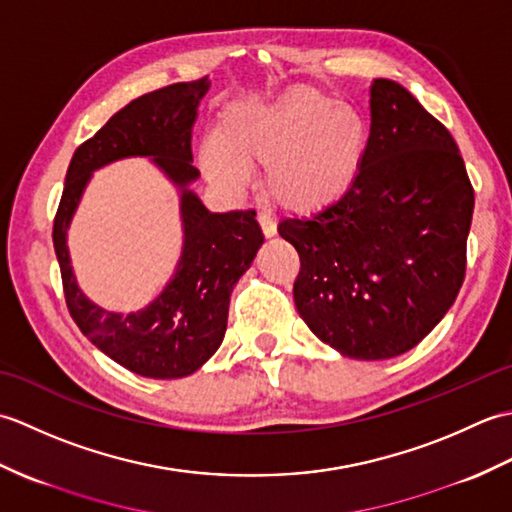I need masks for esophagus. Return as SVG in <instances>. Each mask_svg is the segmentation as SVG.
I'll list each match as a JSON object with an SVG mask.
<instances>
[{
	"mask_svg": "<svg viewBox=\"0 0 512 512\" xmlns=\"http://www.w3.org/2000/svg\"><path fill=\"white\" fill-rule=\"evenodd\" d=\"M257 222L259 226H262V231L266 237H275L277 235V222L273 220V215H270L268 211H259L257 213Z\"/></svg>",
	"mask_w": 512,
	"mask_h": 512,
	"instance_id": "esophagus-1",
	"label": "esophagus"
}]
</instances>
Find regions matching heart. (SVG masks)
<instances>
[{
    "label": "heart",
    "mask_w": 512,
    "mask_h": 512,
    "mask_svg": "<svg viewBox=\"0 0 512 512\" xmlns=\"http://www.w3.org/2000/svg\"><path fill=\"white\" fill-rule=\"evenodd\" d=\"M367 149L369 127L356 107L301 85L266 103L228 105L217 134L202 140L200 167L228 193L244 191L250 169L266 167L268 198L312 215L356 187Z\"/></svg>",
    "instance_id": "obj_1"
}]
</instances>
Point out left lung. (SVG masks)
Instances as JSON below:
<instances>
[{"label":"left lung","instance_id":"left-lung-1","mask_svg":"<svg viewBox=\"0 0 512 512\" xmlns=\"http://www.w3.org/2000/svg\"><path fill=\"white\" fill-rule=\"evenodd\" d=\"M369 149L356 187L308 220L279 222L297 248L295 306L345 358L409 352L462 288L475 195L449 129L407 88H369Z\"/></svg>","mask_w":512,"mask_h":512}]
</instances>
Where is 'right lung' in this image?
Here are the masks:
<instances>
[{
  "instance_id": "obj_1",
  "label": "right lung",
  "mask_w": 512,
  "mask_h": 512,
  "mask_svg": "<svg viewBox=\"0 0 512 512\" xmlns=\"http://www.w3.org/2000/svg\"><path fill=\"white\" fill-rule=\"evenodd\" d=\"M209 76L149 92L116 112L99 132L74 151L54 217L52 242L65 301L81 332L125 369L147 378H184L209 361L224 341L231 292L264 244L255 211L213 213L191 184V129ZM149 157L179 189L183 253L168 286L136 313L105 311L75 284L67 231L84 189L107 164Z\"/></svg>"
}]
</instances>
